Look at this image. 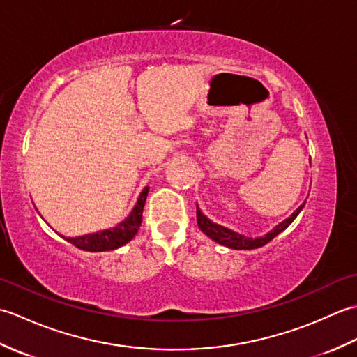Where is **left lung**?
<instances>
[{"instance_id":"left-lung-1","label":"left lung","mask_w":357,"mask_h":357,"mask_svg":"<svg viewBox=\"0 0 357 357\" xmlns=\"http://www.w3.org/2000/svg\"><path fill=\"white\" fill-rule=\"evenodd\" d=\"M304 206H305V202L296 208L290 215V218L284 219V221L279 222L275 229H271L267 234H264V236H259V238H248L238 231L227 229V227H224V225H219V224L213 222L211 219H208L206 215L202 213L201 208L198 207V204H196V219H198V225H199L201 231L206 233L210 239H213L215 242H218V244L233 248V250H253V248H259L265 244H268L273 238H276L279 233H282L287 227L294 221L296 216L301 213Z\"/></svg>"}]
</instances>
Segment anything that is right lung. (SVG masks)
<instances>
[{
    "instance_id": "obj_1",
    "label": "right lung",
    "mask_w": 357,
    "mask_h": 357,
    "mask_svg": "<svg viewBox=\"0 0 357 357\" xmlns=\"http://www.w3.org/2000/svg\"><path fill=\"white\" fill-rule=\"evenodd\" d=\"M147 195L149 187H146L141 192L138 201H136V206L130 211V215H128L123 222L113 227V229L86 234V236L79 238H66V241H69L70 244L78 247L79 250H86V252H110V250H116L126 245L127 242H130L135 238V234L139 230V225L142 222V210L147 199Z\"/></svg>"
}]
</instances>
